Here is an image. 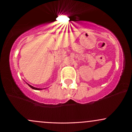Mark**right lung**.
Instances as JSON below:
<instances>
[{
  "instance_id": "add662e5",
  "label": "right lung",
  "mask_w": 132,
  "mask_h": 132,
  "mask_svg": "<svg viewBox=\"0 0 132 132\" xmlns=\"http://www.w3.org/2000/svg\"><path fill=\"white\" fill-rule=\"evenodd\" d=\"M29 85V84H28ZM29 87H31L32 89H36V90H39V89H39V88H36V87H32V86H30V85H29Z\"/></svg>"
}]
</instances>
